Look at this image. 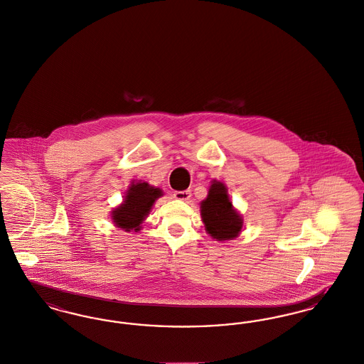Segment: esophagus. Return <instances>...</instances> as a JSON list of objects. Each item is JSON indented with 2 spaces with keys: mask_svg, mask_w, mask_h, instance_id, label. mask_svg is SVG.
Here are the masks:
<instances>
[{
  "mask_svg": "<svg viewBox=\"0 0 364 364\" xmlns=\"http://www.w3.org/2000/svg\"><path fill=\"white\" fill-rule=\"evenodd\" d=\"M175 198L179 201H188L191 197V191L190 190H182V191H175Z\"/></svg>",
  "mask_w": 364,
  "mask_h": 364,
  "instance_id": "1",
  "label": "esophagus"
}]
</instances>
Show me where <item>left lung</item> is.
<instances>
[{"label": "left lung", "instance_id": "1", "mask_svg": "<svg viewBox=\"0 0 364 364\" xmlns=\"http://www.w3.org/2000/svg\"><path fill=\"white\" fill-rule=\"evenodd\" d=\"M201 219L209 237L225 242L239 237L243 227V218L230 200L227 186L213 179L205 200L200 203Z\"/></svg>", "mask_w": 364, "mask_h": 364}]
</instances>
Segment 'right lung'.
<instances>
[{
  "label": "right lung",
  "mask_w": 364,
  "mask_h": 364,
  "mask_svg": "<svg viewBox=\"0 0 364 364\" xmlns=\"http://www.w3.org/2000/svg\"><path fill=\"white\" fill-rule=\"evenodd\" d=\"M163 196V190L148 182H132L124 196V201L111 210V220L125 232H139L148 218L155 201Z\"/></svg>",
  "instance_id": "right-lung-1"
}]
</instances>
